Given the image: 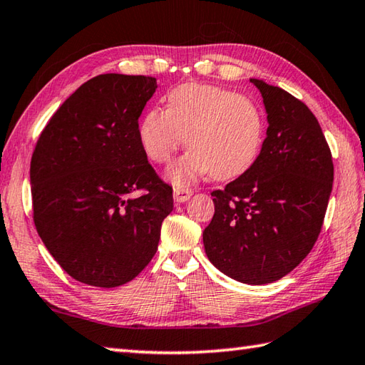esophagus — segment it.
<instances>
[{
	"label": "esophagus",
	"instance_id": "obj_1",
	"mask_svg": "<svg viewBox=\"0 0 365 365\" xmlns=\"http://www.w3.org/2000/svg\"><path fill=\"white\" fill-rule=\"evenodd\" d=\"M193 190L192 189H185V187H176L173 190V198L176 203H184L187 202V200L192 197Z\"/></svg>",
	"mask_w": 365,
	"mask_h": 365
}]
</instances>
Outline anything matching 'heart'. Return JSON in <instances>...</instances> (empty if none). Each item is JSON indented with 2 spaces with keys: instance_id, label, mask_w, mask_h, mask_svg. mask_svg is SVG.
<instances>
[{
  "instance_id": "b5f03b06",
  "label": "heart",
  "mask_w": 365,
  "mask_h": 365,
  "mask_svg": "<svg viewBox=\"0 0 365 365\" xmlns=\"http://www.w3.org/2000/svg\"><path fill=\"white\" fill-rule=\"evenodd\" d=\"M192 148L168 167L167 178L178 187L211 172L215 180L244 173L263 143L264 118L258 103L230 89L182 83L168 94V108L146 111L138 138L148 158L167 163L185 143Z\"/></svg>"
}]
</instances>
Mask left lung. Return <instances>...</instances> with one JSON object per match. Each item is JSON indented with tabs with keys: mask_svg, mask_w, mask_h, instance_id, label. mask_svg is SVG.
<instances>
[{
	"mask_svg": "<svg viewBox=\"0 0 365 365\" xmlns=\"http://www.w3.org/2000/svg\"><path fill=\"white\" fill-rule=\"evenodd\" d=\"M262 93L267 130L249 170L214 190V217L203 232L210 262L241 284L287 276L322 232L334 181L329 146L306 103L250 78Z\"/></svg>",
	"mask_w": 365,
	"mask_h": 365,
	"instance_id": "obj_1",
	"label": "left lung"
}]
</instances>
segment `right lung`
<instances>
[{
  "instance_id": "obj_1",
  "label": "right lung",
  "mask_w": 365,
  "mask_h": 365,
  "mask_svg": "<svg viewBox=\"0 0 365 365\" xmlns=\"http://www.w3.org/2000/svg\"><path fill=\"white\" fill-rule=\"evenodd\" d=\"M155 88L145 76L94 77L37 140L29 170L34 225L50 255L81 284L113 288L135 279L173 210L172 187L138 138V118Z\"/></svg>"
}]
</instances>
